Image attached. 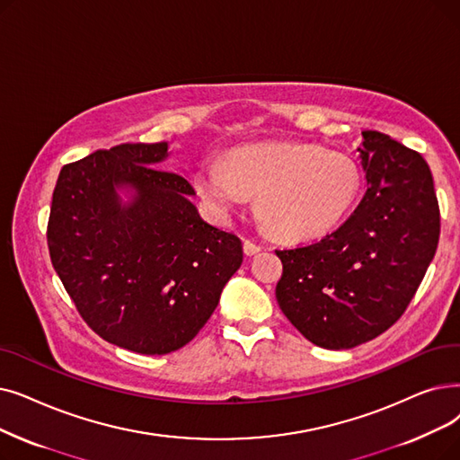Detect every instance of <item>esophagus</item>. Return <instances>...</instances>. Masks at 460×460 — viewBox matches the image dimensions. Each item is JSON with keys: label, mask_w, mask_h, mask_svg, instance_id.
Wrapping results in <instances>:
<instances>
[{"label": "esophagus", "mask_w": 460, "mask_h": 460, "mask_svg": "<svg viewBox=\"0 0 460 460\" xmlns=\"http://www.w3.org/2000/svg\"><path fill=\"white\" fill-rule=\"evenodd\" d=\"M243 248H244V253H246V255H255V253L261 252V246L252 243V241H244V246H243Z\"/></svg>", "instance_id": "esophagus-1"}]
</instances>
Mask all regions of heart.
<instances>
[{
  "mask_svg": "<svg viewBox=\"0 0 460 460\" xmlns=\"http://www.w3.org/2000/svg\"><path fill=\"white\" fill-rule=\"evenodd\" d=\"M195 188L217 214L229 216L257 195V214L284 241L332 231L353 208L361 171L351 157L312 143H272L233 150L226 164L207 159Z\"/></svg>",
  "mask_w": 460,
  "mask_h": 460,
  "instance_id": "heart-1",
  "label": "heart"
}]
</instances>
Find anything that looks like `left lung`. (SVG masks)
Wrapping results in <instances>:
<instances>
[{"label":"left lung","instance_id":"left-lung-1","mask_svg":"<svg viewBox=\"0 0 460 460\" xmlns=\"http://www.w3.org/2000/svg\"><path fill=\"white\" fill-rule=\"evenodd\" d=\"M367 193L319 243L276 250V301L306 341L349 349L385 332L413 298L440 238V208L421 154L385 133L357 148Z\"/></svg>","mask_w":460,"mask_h":460}]
</instances>
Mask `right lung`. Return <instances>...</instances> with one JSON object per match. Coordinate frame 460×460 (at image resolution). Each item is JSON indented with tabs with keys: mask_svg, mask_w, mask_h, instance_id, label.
Listing matches in <instances>:
<instances>
[{
	"mask_svg": "<svg viewBox=\"0 0 460 460\" xmlns=\"http://www.w3.org/2000/svg\"><path fill=\"white\" fill-rule=\"evenodd\" d=\"M169 143L97 150L59 171L49 219L52 265L103 341L143 355L191 342L243 265V243L157 165Z\"/></svg>",
	"mask_w": 460,
	"mask_h": 460,
	"instance_id": "right-lung-1",
	"label": "right lung"
}]
</instances>
